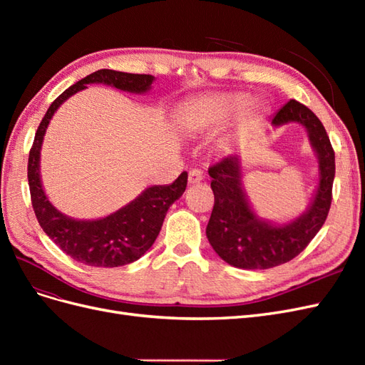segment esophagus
<instances>
[{
	"mask_svg": "<svg viewBox=\"0 0 365 365\" xmlns=\"http://www.w3.org/2000/svg\"><path fill=\"white\" fill-rule=\"evenodd\" d=\"M204 180V172L201 169H192L189 172V184H200Z\"/></svg>",
	"mask_w": 365,
	"mask_h": 365,
	"instance_id": "obj_1",
	"label": "esophagus"
}]
</instances>
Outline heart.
I'll list each match as a JSON object with an SVG mask.
<instances>
[{"label":"heart","instance_id":"b5f03b06","mask_svg":"<svg viewBox=\"0 0 365 365\" xmlns=\"http://www.w3.org/2000/svg\"><path fill=\"white\" fill-rule=\"evenodd\" d=\"M244 103L245 97L242 94H222L210 97L195 109L190 120L196 126L222 123L227 118L237 114Z\"/></svg>","mask_w":365,"mask_h":365}]
</instances>
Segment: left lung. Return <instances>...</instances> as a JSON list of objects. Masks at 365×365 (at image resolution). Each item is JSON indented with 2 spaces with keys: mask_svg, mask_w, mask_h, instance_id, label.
Returning a JSON list of instances; mask_svg holds the SVG:
<instances>
[{
  "mask_svg": "<svg viewBox=\"0 0 365 365\" xmlns=\"http://www.w3.org/2000/svg\"><path fill=\"white\" fill-rule=\"evenodd\" d=\"M298 121L306 129L319 160V184L307 212L294 222L274 227L250 208L240 184L237 157H225L208 168L215 205L207 225L210 245L220 259L244 269H268L297 257L326 222L335 178V152L319 118L297 101H289L271 123Z\"/></svg>",
  "mask_w": 365,
  "mask_h": 365,
  "instance_id": "obj_1",
  "label": "left lung"
}]
</instances>
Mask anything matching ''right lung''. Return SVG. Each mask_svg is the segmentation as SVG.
Returning <instances> with one entry per match:
<instances>
[{
	"label": "right lung",
	"instance_id": "1",
	"mask_svg": "<svg viewBox=\"0 0 365 365\" xmlns=\"http://www.w3.org/2000/svg\"><path fill=\"white\" fill-rule=\"evenodd\" d=\"M153 76L98 70L65 90L47 109L38 126L29 153V187L31 205L39 225L65 254L74 260L98 268H115L135 262L145 254L163 227L169 207L182 196L187 173L182 172L170 185H153L114 215L98 220H74L59 213L42 190L39 178V150L43 134L54 111L88 83H106L129 93H145Z\"/></svg>",
	"mask_w": 365,
	"mask_h": 365
}]
</instances>
